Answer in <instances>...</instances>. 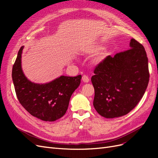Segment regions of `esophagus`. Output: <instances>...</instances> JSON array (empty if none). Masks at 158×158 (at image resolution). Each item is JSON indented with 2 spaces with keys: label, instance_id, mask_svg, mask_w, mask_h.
Here are the masks:
<instances>
[{
  "label": "esophagus",
  "instance_id": "esophagus-1",
  "mask_svg": "<svg viewBox=\"0 0 158 158\" xmlns=\"http://www.w3.org/2000/svg\"><path fill=\"white\" fill-rule=\"evenodd\" d=\"M82 79L83 82H85V83H88V82H89V78H88V76H86V75H84V76H82Z\"/></svg>",
  "mask_w": 158,
  "mask_h": 158
}]
</instances>
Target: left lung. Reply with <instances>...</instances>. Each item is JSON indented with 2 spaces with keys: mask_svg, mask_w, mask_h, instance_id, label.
Wrapping results in <instances>:
<instances>
[{
  "mask_svg": "<svg viewBox=\"0 0 158 158\" xmlns=\"http://www.w3.org/2000/svg\"><path fill=\"white\" fill-rule=\"evenodd\" d=\"M130 47L114 56H106L94 69L91 78L95 90L93 105L103 117L127 114L146 92L150 73L145 49L135 39Z\"/></svg>",
  "mask_w": 158,
  "mask_h": 158,
  "instance_id": "1",
  "label": "left lung"
}]
</instances>
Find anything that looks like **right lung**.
Wrapping results in <instances>:
<instances>
[{"label": "right lung", "instance_id": "right-lung-1", "mask_svg": "<svg viewBox=\"0 0 158 158\" xmlns=\"http://www.w3.org/2000/svg\"><path fill=\"white\" fill-rule=\"evenodd\" d=\"M23 49L22 47L18 51L12 72L17 98L33 117L45 121H55L67 111L71 95L79 86L82 76H61L47 84L33 83L27 79L22 70Z\"/></svg>", "mask_w": 158, "mask_h": 158}]
</instances>
